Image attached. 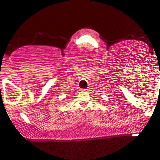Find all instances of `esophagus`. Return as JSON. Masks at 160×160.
<instances>
[{
	"instance_id": "1",
	"label": "esophagus",
	"mask_w": 160,
	"mask_h": 160,
	"mask_svg": "<svg viewBox=\"0 0 160 160\" xmlns=\"http://www.w3.org/2000/svg\"><path fill=\"white\" fill-rule=\"evenodd\" d=\"M89 89H84V91H88Z\"/></svg>"
}]
</instances>
